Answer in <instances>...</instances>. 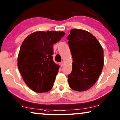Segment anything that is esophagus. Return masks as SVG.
Instances as JSON below:
<instances>
[{
	"label": "esophagus",
	"mask_w": 120,
	"mask_h": 120,
	"mask_svg": "<svg viewBox=\"0 0 120 120\" xmlns=\"http://www.w3.org/2000/svg\"><path fill=\"white\" fill-rule=\"evenodd\" d=\"M64 63L63 61H62L60 63V66H61V67H63L64 66Z\"/></svg>",
	"instance_id": "34e87169"
}]
</instances>
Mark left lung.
Masks as SVG:
<instances>
[{"mask_svg":"<svg viewBox=\"0 0 120 120\" xmlns=\"http://www.w3.org/2000/svg\"><path fill=\"white\" fill-rule=\"evenodd\" d=\"M68 39L73 60L68 84L73 90L84 92L93 86L101 74L103 48L92 33L83 30L72 29Z\"/></svg>","mask_w":120,"mask_h":120,"instance_id":"left-lung-1","label":"left lung"}]
</instances>
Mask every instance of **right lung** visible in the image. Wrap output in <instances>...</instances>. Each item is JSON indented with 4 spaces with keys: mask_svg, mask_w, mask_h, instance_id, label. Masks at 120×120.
<instances>
[{
    "mask_svg": "<svg viewBox=\"0 0 120 120\" xmlns=\"http://www.w3.org/2000/svg\"><path fill=\"white\" fill-rule=\"evenodd\" d=\"M65 34L61 31H37L22 42L17 66L24 82L34 92H47L53 87L60 66L52 60V45Z\"/></svg>",
    "mask_w": 120,
    "mask_h": 120,
    "instance_id": "obj_1",
    "label": "right lung"
}]
</instances>
